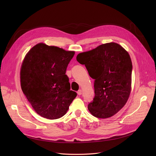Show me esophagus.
Here are the masks:
<instances>
[{
	"label": "esophagus",
	"instance_id": "obj_1",
	"mask_svg": "<svg viewBox=\"0 0 156 156\" xmlns=\"http://www.w3.org/2000/svg\"><path fill=\"white\" fill-rule=\"evenodd\" d=\"M77 94L78 95H81L82 94V90H79L77 92Z\"/></svg>",
	"mask_w": 156,
	"mask_h": 156
}]
</instances>
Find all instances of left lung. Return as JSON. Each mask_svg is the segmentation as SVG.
Here are the masks:
<instances>
[{
	"mask_svg": "<svg viewBox=\"0 0 156 156\" xmlns=\"http://www.w3.org/2000/svg\"><path fill=\"white\" fill-rule=\"evenodd\" d=\"M76 60L85 64L95 80V97L88 105V111L96 118L112 116L126 104L130 94L133 67L129 54L111 42L78 54Z\"/></svg>",
	"mask_w": 156,
	"mask_h": 156,
	"instance_id": "obj_1",
	"label": "left lung"
}]
</instances>
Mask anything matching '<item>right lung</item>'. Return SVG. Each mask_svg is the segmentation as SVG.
I'll list each match as a JSON object with an SVG mask.
<instances>
[{"label": "right lung", "instance_id": "right-lung-1", "mask_svg": "<svg viewBox=\"0 0 156 156\" xmlns=\"http://www.w3.org/2000/svg\"><path fill=\"white\" fill-rule=\"evenodd\" d=\"M74 55V51L40 43L24 57L20 71L21 89L42 117L61 118L76 97L75 92L70 90L69 78L66 75Z\"/></svg>", "mask_w": 156, "mask_h": 156}]
</instances>
